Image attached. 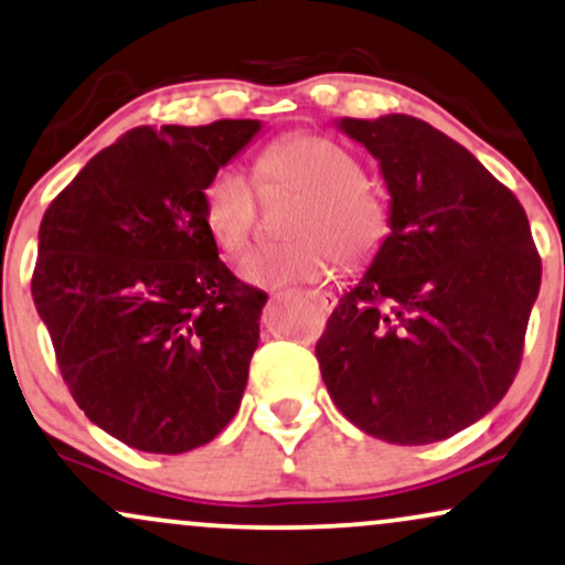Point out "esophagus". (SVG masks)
I'll return each instance as SVG.
<instances>
[{"mask_svg":"<svg viewBox=\"0 0 565 565\" xmlns=\"http://www.w3.org/2000/svg\"><path fill=\"white\" fill-rule=\"evenodd\" d=\"M311 301L317 303V307H320L322 311H333V307H335V294H330V290H309L307 294Z\"/></svg>","mask_w":565,"mask_h":565,"instance_id":"34e87169","label":"esophagus"}]
</instances>
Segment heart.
<instances>
[{
  "mask_svg": "<svg viewBox=\"0 0 565 565\" xmlns=\"http://www.w3.org/2000/svg\"><path fill=\"white\" fill-rule=\"evenodd\" d=\"M262 184H288L303 192L290 232L298 241L256 245L237 271L254 285L311 282L335 264L360 267L377 254L388 235V203L362 179V166L349 148L324 135H290L258 156ZM203 222L218 248L237 250L248 241L256 218L254 184L235 166L214 171L201 192Z\"/></svg>",
  "mask_w": 565,
  "mask_h": 565,
  "instance_id": "obj_1",
  "label": "heart"
}]
</instances>
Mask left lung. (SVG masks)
<instances>
[{
    "label": "left lung",
    "instance_id": "8db88e82",
    "mask_svg": "<svg viewBox=\"0 0 565 565\" xmlns=\"http://www.w3.org/2000/svg\"><path fill=\"white\" fill-rule=\"evenodd\" d=\"M388 188V235L317 341L364 434L434 444L492 413L519 373L542 262L519 198L415 116L341 118Z\"/></svg>",
    "mask_w": 565,
    "mask_h": 565
}]
</instances>
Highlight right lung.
<instances>
[{
    "label": "right lung",
    "instance_id": "1",
    "mask_svg": "<svg viewBox=\"0 0 565 565\" xmlns=\"http://www.w3.org/2000/svg\"><path fill=\"white\" fill-rule=\"evenodd\" d=\"M262 121L137 126L50 203L31 294L84 415L139 452L203 447L241 407L267 294L237 280L201 192Z\"/></svg>",
    "mask_w": 565,
    "mask_h": 565
}]
</instances>
